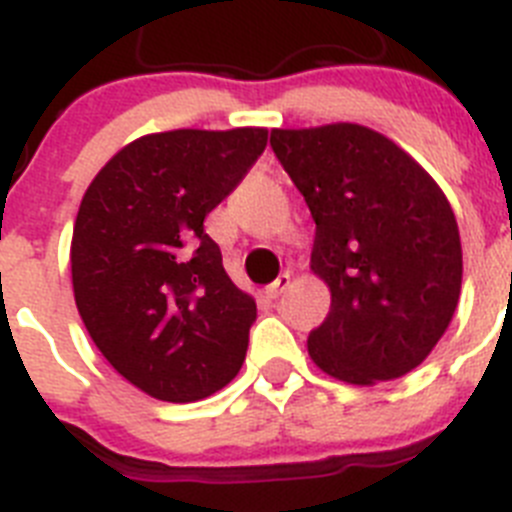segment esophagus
<instances>
[{
    "instance_id": "1",
    "label": "esophagus",
    "mask_w": 512,
    "mask_h": 512,
    "mask_svg": "<svg viewBox=\"0 0 512 512\" xmlns=\"http://www.w3.org/2000/svg\"><path fill=\"white\" fill-rule=\"evenodd\" d=\"M289 282H292V279H289V274H279V277L274 279V282H271L269 287H266V295H269L271 300H277L279 295H284V292H287Z\"/></svg>"
}]
</instances>
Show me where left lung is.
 <instances>
[{"mask_svg":"<svg viewBox=\"0 0 512 512\" xmlns=\"http://www.w3.org/2000/svg\"><path fill=\"white\" fill-rule=\"evenodd\" d=\"M271 148L315 220L310 269L330 289L310 359L348 384L413 372L461 292L459 225L433 176L356 122L271 130Z\"/></svg>","mask_w":512,"mask_h":512,"instance_id":"8db88e82","label":"left lung"}]
</instances>
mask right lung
I'll return each mask as SVG.
<instances>
[{"label":"right lung","instance_id":"right-lung-1","mask_svg":"<svg viewBox=\"0 0 512 512\" xmlns=\"http://www.w3.org/2000/svg\"><path fill=\"white\" fill-rule=\"evenodd\" d=\"M266 135H143L84 192L71 238L76 307L115 372L156 400H205L241 372L256 302L225 274L205 217L256 164Z\"/></svg>","mask_w":512,"mask_h":512}]
</instances>
